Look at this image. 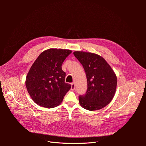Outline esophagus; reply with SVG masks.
Returning a JSON list of instances; mask_svg holds the SVG:
<instances>
[{
  "label": "esophagus",
  "instance_id": "34e87169",
  "mask_svg": "<svg viewBox=\"0 0 146 146\" xmlns=\"http://www.w3.org/2000/svg\"><path fill=\"white\" fill-rule=\"evenodd\" d=\"M76 89V84H75L74 82L71 83V90H74Z\"/></svg>",
  "mask_w": 146,
  "mask_h": 146
}]
</instances>
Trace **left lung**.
<instances>
[{
	"instance_id": "1",
	"label": "left lung",
	"mask_w": 146,
	"mask_h": 146,
	"mask_svg": "<svg viewBox=\"0 0 146 146\" xmlns=\"http://www.w3.org/2000/svg\"><path fill=\"white\" fill-rule=\"evenodd\" d=\"M74 56L86 72L88 89L79 96V103L90 111L103 108L113 99L117 86L116 74L102 57L90 52L76 51Z\"/></svg>"
}]
</instances>
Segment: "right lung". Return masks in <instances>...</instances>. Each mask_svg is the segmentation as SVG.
<instances>
[{"mask_svg": "<svg viewBox=\"0 0 146 146\" xmlns=\"http://www.w3.org/2000/svg\"><path fill=\"white\" fill-rule=\"evenodd\" d=\"M72 51L50 48L42 52L32 64L25 85L31 98L41 107L51 108L59 105L71 88L65 82L63 61Z\"/></svg>", "mask_w": 146, "mask_h": 146, "instance_id": "add662e5", "label": "right lung"}]
</instances>
